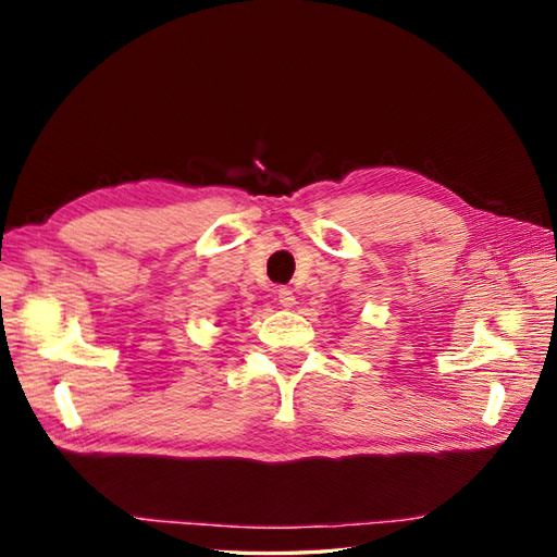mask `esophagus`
Masks as SVG:
<instances>
[{
  "mask_svg": "<svg viewBox=\"0 0 557 557\" xmlns=\"http://www.w3.org/2000/svg\"><path fill=\"white\" fill-rule=\"evenodd\" d=\"M277 301L285 306V309H292V306L297 304V297H294V292L289 287H280L277 289Z\"/></svg>",
  "mask_w": 557,
  "mask_h": 557,
  "instance_id": "34e87169",
  "label": "esophagus"
}]
</instances>
